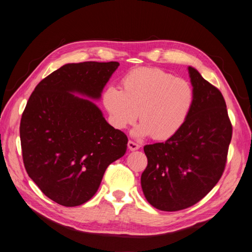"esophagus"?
<instances>
[{
    "label": "esophagus",
    "instance_id": "1",
    "mask_svg": "<svg viewBox=\"0 0 252 252\" xmlns=\"http://www.w3.org/2000/svg\"><path fill=\"white\" fill-rule=\"evenodd\" d=\"M127 147H128V149H130L131 151H136V150H138L140 148V145H138V143H136V142H134L132 140H128Z\"/></svg>",
    "mask_w": 252,
    "mask_h": 252
}]
</instances>
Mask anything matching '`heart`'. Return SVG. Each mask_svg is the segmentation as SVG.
Wrapping results in <instances>:
<instances>
[{
    "label": "heart",
    "mask_w": 252,
    "mask_h": 252,
    "mask_svg": "<svg viewBox=\"0 0 252 252\" xmlns=\"http://www.w3.org/2000/svg\"><path fill=\"white\" fill-rule=\"evenodd\" d=\"M122 90L109 85L102 101L111 124L119 130L133 125L137 137L152 135L168 140L184 126L193 109L195 93L189 81L156 67L131 70L121 80Z\"/></svg>",
    "instance_id": "1"
}]
</instances>
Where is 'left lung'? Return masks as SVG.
<instances>
[{
	"mask_svg": "<svg viewBox=\"0 0 252 252\" xmlns=\"http://www.w3.org/2000/svg\"><path fill=\"white\" fill-rule=\"evenodd\" d=\"M195 93L193 109L179 132L164 142L143 147L148 166L141 188L161 211H178L198 203L221 177L232 125L220 91L189 66Z\"/></svg>",
	"mask_w": 252,
	"mask_h": 252,
	"instance_id": "8db88e82",
	"label": "left lung"
}]
</instances>
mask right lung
<instances>
[{
	"instance_id": "right-lung-1",
	"label": "right lung",
	"mask_w": 252,
	"mask_h": 252,
	"mask_svg": "<svg viewBox=\"0 0 252 252\" xmlns=\"http://www.w3.org/2000/svg\"><path fill=\"white\" fill-rule=\"evenodd\" d=\"M118 62L65 64L35 86L20 124L24 167L57 204L75 207L97 192L106 168L124 156L127 137L96 104Z\"/></svg>"
}]
</instances>
